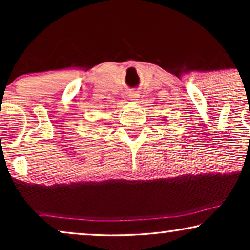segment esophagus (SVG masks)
I'll return each mask as SVG.
<instances>
[{"mask_svg":"<svg viewBox=\"0 0 250 250\" xmlns=\"http://www.w3.org/2000/svg\"><path fill=\"white\" fill-rule=\"evenodd\" d=\"M128 98H129V100H132V101H138L139 98H140L139 92H136V91L129 92V93H128Z\"/></svg>","mask_w":250,"mask_h":250,"instance_id":"1","label":"esophagus"}]
</instances>
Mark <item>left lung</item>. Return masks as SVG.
I'll list each match as a JSON object with an SVG mask.
<instances>
[{"instance_id": "obj_1", "label": "left lung", "mask_w": 250, "mask_h": 250, "mask_svg": "<svg viewBox=\"0 0 250 250\" xmlns=\"http://www.w3.org/2000/svg\"><path fill=\"white\" fill-rule=\"evenodd\" d=\"M166 121V119H164V122H165Z\"/></svg>"}]
</instances>
